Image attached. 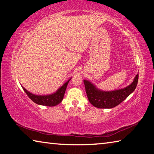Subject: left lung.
Instances as JSON below:
<instances>
[{
  "label": "left lung",
  "mask_w": 154,
  "mask_h": 154,
  "mask_svg": "<svg viewBox=\"0 0 154 154\" xmlns=\"http://www.w3.org/2000/svg\"><path fill=\"white\" fill-rule=\"evenodd\" d=\"M139 73L134 77L133 82L128 86L123 89L113 91H103L98 90L88 80H83L85 92L90 103L95 107L100 109L113 108L124 101L130 94L134 92L137 85Z\"/></svg>",
  "instance_id": "8db88e82"
}]
</instances>
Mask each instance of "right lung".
<instances>
[{
	"label": "right lung",
	"mask_w": 154,
	"mask_h": 154,
	"mask_svg": "<svg viewBox=\"0 0 154 154\" xmlns=\"http://www.w3.org/2000/svg\"><path fill=\"white\" fill-rule=\"evenodd\" d=\"M71 79H70L69 81L64 83L62 86L59 88V89L56 91L55 93L51 94L49 95H35L33 94L28 92L25 89L24 87H22L23 90H24L26 94L28 95L31 100H32L34 103L40 105H44V106H53L58 105L59 103L62 102V99L64 98V95L66 91V87L68 83H69V81Z\"/></svg>",
	"instance_id": "add662e5"
}]
</instances>
